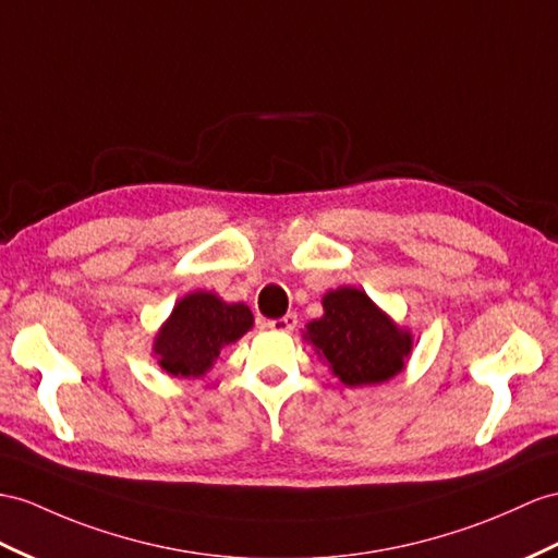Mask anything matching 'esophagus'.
<instances>
[{"label":"esophagus","mask_w":558,"mask_h":558,"mask_svg":"<svg viewBox=\"0 0 558 558\" xmlns=\"http://www.w3.org/2000/svg\"><path fill=\"white\" fill-rule=\"evenodd\" d=\"M295 324H298V317L293 315V312H289V315H283L279 319H269L267 322V326H269L271 331H293Z\"/></svg>","instance_id":"34e87169"}]
</instances>
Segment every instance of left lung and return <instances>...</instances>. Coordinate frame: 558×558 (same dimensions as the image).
I'll list each match as a JSON object with an SVG mask.
<instances>
[{
    "label": "left lung",
    "instance_id": "obj_1",
    "mask_svg": "<svg viewBox=\"0 0 558 558\" xmlns=\"http://www.w3.org/2000/svg\"><path fill=\"white\" fill-rule=\"evenodd\" d=\"M324 317L307 324L310 343L345 386H374L402 372L412 336L378 310L360 289L324 295Z\"/></svg>",
    "mask_w": 558,
    "mask_h": 558
}]
</instances>
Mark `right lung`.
<instances>
[{
    "label": "right lung",
    "instance_id": "add662e5",
    "mask_svg": "<svg viewBox=\"0 0 558 558\" xmlns=\"http://www.w3.org/2000/svg\"><path fill=\"white\" fill-rule=\"evenodd\" d=\"M253 326L251 310L243 303L196 291L174 305L170 319L156 336L158 364L172 376H201L220 357V350L239 341Z\"/></svg>",
    "mask_w": 558,
    "mask_h": 558
}]
</instances>
